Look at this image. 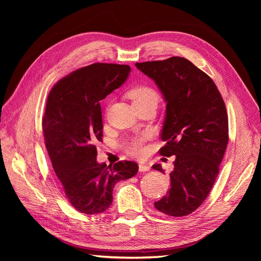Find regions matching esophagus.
<instances>
[{"instance_id":"34e87169","label":"esophagus","mask_w":261,"mask_h":261,"mask_svg":"<svg viewBox=\"0 0 261 261\" xmlns=\"http://www.w3.org/2000/svg\"><path fill=\"white\" fill-rule=\"evenodd\" d=\"M150 170V167L148 164H144V163H140L139 164V171L140 172H147Z\"/></svg>"}]
</instances>
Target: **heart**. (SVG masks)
I'll return each instance as SVG.
<instances>
[{
    "instance_id": "obj_1",
    "label": "heart",
    "mask_w": 261,
    "mask_h": 261,
    "mask_svg": "<svg viewBox=\"0 0 261 261\" xmlns=\"http://www.w3.org/2000/svg\"><path fill=\"white\" fill-rule=\"evenodd\" d=\"M127 96L132 99L134 106L148 103V102H155V103L158 102L156 92L148 86L134 87L127 92ZM147 138V134H143V135H137L125 140L123 145L125 151L133 156H143L146 152L145 144Z\"/></svg>"
}]
</instances>
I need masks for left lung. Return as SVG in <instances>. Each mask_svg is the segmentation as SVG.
Here are the masks:
<instances>
[{
    "label": "left lung",
    "instance_id": "8db88e82",
    "mask_svg": "<svg viewBox=\"0 0 261 261\" xmlns=\"http://www.w3.org/2000/svg\"><path fill=\"white\" fill-rule=\"evenodd\" d=\"M167 102L159 152L175 155L167 196L154 207L171 217L191 215L207 198L228 141L224 101L211 78L184 58L136 63ZM152 169L164 173L161 164Z\"/></svg>",
    "mask_w": 261,
    "mask_h": 261
}]
</instances>
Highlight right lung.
<instances>
[{
  "label": "right lung",
  "mask_w": 261,
  "mask_h": 261,
  "mask_svg": "<svg viewBox=\"0 0 261 261\" xmlns=\"http://www.w3.org/2000/svg\"><path fill=\"white\" fill-rule=\"evenodd\" d=\"M129 73L128 65L94 63L62 78L46 100L42 128L52 167L70 204L86 215L106 211L114 185L138 172L133 161L97 162L96 144L103 136L100 101Z\"/></svg>",
  "instance_id": "add662e5"
}]
</instances>
